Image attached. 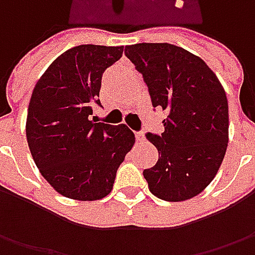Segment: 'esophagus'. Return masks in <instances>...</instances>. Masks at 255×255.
Segmentation results:
<instances>
[{"label":"esophagus","instance_id":"1","mask_svg":"<svg viewBox=\"0 0 255 255\" xmlns=\"http://www.w3.org/2000/svg\"><path fill=\"white\" fill-rule=\"evenodd\" d=\"M136 140H137V142H143V140H144V134H143V132H136Z\"/></svg>","mask_w":255,"mask_h":255}]
</instances>
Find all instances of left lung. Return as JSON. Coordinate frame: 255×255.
Returning a JSON list of instances; mask_svg holds the SVG:
<instances>
[{"label":"left lung","mask_w":255,"mask_h":255,"mask_svg":"<svg viewBox=\"0 0 255 255\" xmlns=\"http://www.w3.org/2000/svg\"><path fill=\"white\" fill-rule=\"evenodd\" d=\"M125 54L143 75L153 108L167 111L164 132L147 133L159 160L144 169L149 190L166 201L200 194L220 169L229 143V102L200 56L167 44H134Z\"/></svg>","instance_id":"8db88e82"}]
</instances>
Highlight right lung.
Instances as JSON below:
<instances>
[{
    "instance_id": "add662e5",
    "label": "right lung",
    "mask_w": 255,
    "mask_h": 255,
    "mask_svg": "<svg viewBox=\"0 0 255 255\" xmlns=\"http://www.w3.org/2000/svg\"><path fill=\"white\" fill-rule=\"evenodd\" d=\"M123 46L79 45L48 66L28 106L26 140L36 167L68 199L101 200L113 189L116 171L134 144L126 125L91 121L102 74Z\"/></svg>"
}]
</instances>
